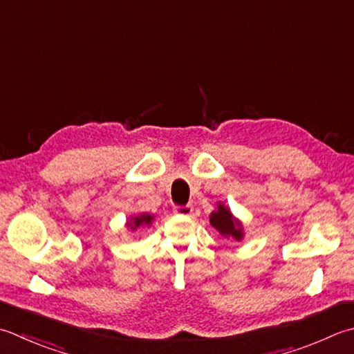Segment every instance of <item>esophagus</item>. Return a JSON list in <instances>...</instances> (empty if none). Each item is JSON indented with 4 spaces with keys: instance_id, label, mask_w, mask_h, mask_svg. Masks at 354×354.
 Instances as JSON below:
<instances>
[{
    "instance_id": "34e87169",
    "label": "esophagus",
    "mask_w": 354,
    "mask_h": 354,
    "mask_svg": "<svg viewBox=\"0 0 354 354\" xmlns=\"http://www.w3.org/2000/svg\"><path fill=\"white\" fill-rule=\"evenodd\" d=\"M173 212L176 214H181V216H190L193 213V205H176Z\"/></svg>"
}]
</instances>
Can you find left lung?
Masks as SVG:
<instances>
[{"mask_svg":"<svg viewBox=\"0 0 354 354\" xmlns=\"http://www.w3.org/2000/svg\"><path fill=\"white\" fill-rule=\"evenodd\" d=\"M210 224L225 238L241 241L244 238L242 224L233 216L230 209L224 204H218V209L210 214Z\"/></svg>","mask_w":354,"mask_h":354,"instance_id":"left-lung-1","label":"left lung"}]
</instances>
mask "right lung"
I'll return each instance as SVG.
<instances>
[{"mask_svg":"<svg viewBox=\"0 0 354 354\" xmlns=\"http://www.w3.org/2000/svg\"><path fill=\"white\" fill-rule=\"evenodd\" d=\"M151 221H153V216L149 213H141L138 216L130 218V221L127 223V227H130V230H138L140 227H149L151 225Z\"/></svg>","mask_w":354,"mask_h":354,"instance_id":"add662e5","label":"right lung"}]
</instances>
